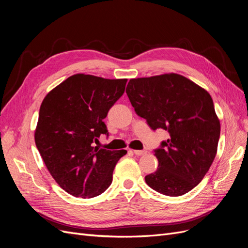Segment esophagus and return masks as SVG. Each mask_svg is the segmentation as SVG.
Returning a JSON list of instances; mask_svg holds the SVG:
<instances>
[{
  "label": "esophagus",
  "instance_id": "obj_1",
  "mask_svg": "<svg viewBox=\"0 0 248 248\" xmlns=\"http://www.w3.org/2000/svg\"><path fill=\"white\" fill-rule=\"evenodd\" d=\"M133 153L138 156H141V155L147 154V151L146 150H133Z\"/></svg>",
  "mask_w": 248,
  "mask_h": 248
}]
</instances>
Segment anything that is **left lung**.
Masks as SVG:
<instances>
[{"instance_id": "obj_1", "label": "left lung", "mask_w": 248, "mask_h": 248, "mask_svg": "<svg viewBox=\"0 0 248 248\" xmlns=\"http://www.w3.org/2000/svg\"><path fill=\"white\" fill-rule=\"evenodd\" d=\"M127 96L151 129L170 138L154 150L158 169L145 177L157 192L179 197L194 188L215 158L220 123L210 94L180 74L132 78Z\"/></svg>"}]
</instances>
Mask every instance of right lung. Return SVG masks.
<instances>
[{"instance_id":"right-lung-1","label":"right lung","mask_w":248,"mask_h":248,"mask_svg":"<svg viewBox=\"0 0 248 248\" xmlns=\"http://www.w3.org/2000/svg\"><path fill=\"white\" fill-rule=\"evenodd\" d=\"M126 82L74 74L41 103L36 147L52 178L73 197L90 199L106 191L118 160L127 153L94 147L101 134L108 137L103 119L123 95Z\"/></svg>"}]
</instances>
